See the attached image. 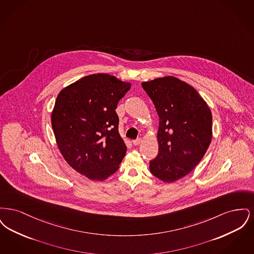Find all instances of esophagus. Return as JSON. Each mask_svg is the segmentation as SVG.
I'll use <instances>...</instances> for the list:
<instances>
[{
    "label": "esophagus",
    "mask_w": 254,
    "mask_h": 254,
    "mask_svg": "<svg viewBox=\"0 0 254 254\" xmlns=\"http://www.w3.org/2000/svg\"><path fill=\"white\" fill-rule=\"evenodd\" d=\"M142 143V139L141 138H138V139H136V140H133L132 144L134 145H140Z\"/></svg>",
    "instance_id": "34e87169"
}]
</instances>
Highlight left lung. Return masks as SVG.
I'll return each mask as SVG.
<instances>
[{"instance_id": "obj_1", "label": "left lung", "mask_w": 254, "mask_h": 254, "mask_svg": "<svg viewBox=\"0 0 254 254\" xmlns=\"http://www.w3.org/2000/svg\"><path fill=\"white\" fill-rule=\"evenodd\" d=\"M159 116L158 155L150 172L165 183L177 181L193 170L212 138V115L191 85L173 76L143 82Z\"/></svg>"}]
</instances>
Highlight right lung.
<instances>
[{
    "mask_svg": "<svg viewBox=\"0 0 254 254\" xmlns=\"http://www.w3.org/2000/svg\"><path fill=\"white\" fill-rule=\"evenodd\" d=\"M131 84L115 76H85L59 92L51 113L56 143L68 165L93 181L115 173L127 152L115 111Z\"/></svg>",
    "mask_w": 254,
    "mask_h": 254,
    "instance_id": "add662e5",
    "label": "right lung"
}]
</instances>
